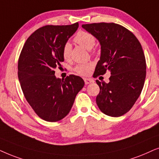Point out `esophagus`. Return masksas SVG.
Masks as SVG:
<instances>
[{"label": "esophagus", "instance_id": "esophagus-1", "mask_svg": "<svg viewBox=\"0 0 159 159\" xmlns=\"http://www.w3.org/2000/svg\"><path fill=\"white\" fill-rule=\"evenodd\" d=\"M84 82H85V84H89L94 81L92 79H91V78H84Z\"/></svg>", "mask_w": 159, "mask_h": 159}]
</instances>
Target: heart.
Returning <instances> with one entry per match:
<instances>
[{"label": "heart", "instance_id": "obj_1", "mask_svg": "<svg viewBox=\"0 0 159 159\" xmlns=\"http://www.w3.org/2000/svg\"><path fill=\"white\" fill-rule=\"evenodd\" d=\"M73 41L76 43L79 44L86 49H91L93 46H94L96 43V39L94 35L89 32L79 30L76 33L75 36L73 38ZM70 52H71V46L70 43H66L64 44L62 47V57L65 60H69L70 57ZM93 68V65L92 63H81L78 64L74 67V71L78 75L81 76H86L90 73L91 70Z\"/></svg>", "mask_w": 159, "mask_h": 159}]
</instances>
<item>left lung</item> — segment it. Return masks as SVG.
I'll use <instances>...</instances> for the list:
<instances>
[{"instance_id": "1", "label": "left lung", "mask_w": 159, "mask_h": 159, "mask_svg": "<svg viewBox=\"0 0 159 159\" xmlns=\"http://www.w3.org/2000/svg\"><path fill=\"white\" fill-rule=\"evenodd\" d=\"M82 27L101 45L100 60L93 76L107 71L111 74L109 83L96 81L99 86L97 106L107 116L124 115L134 105L145 83L146 62L141 44L132 32L113 22L86 24Z\"/></svg>"}]
</instances>
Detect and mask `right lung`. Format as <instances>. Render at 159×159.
<instances>
[{
	"mask_svg": "<svg viewBox=\"0 0 159 159\" xmlns=\"http://www.w3.org/2000/svg\"><path fill=\"white\" fill-rule=\"evenodd\" d=\"M78 27V22L40 27L27 39L20 53L18 78L22 92L34 112L46 121L65 118L84 86L79 76L60 79L54 75V69L60 68L64 61L63 46Z\"/></svg>",
	"mask_w": 159,
	"mask_h": 159,
	"instance_id": "add662e5",
	"label": "right lung"
}]
</instances>
